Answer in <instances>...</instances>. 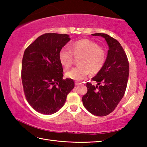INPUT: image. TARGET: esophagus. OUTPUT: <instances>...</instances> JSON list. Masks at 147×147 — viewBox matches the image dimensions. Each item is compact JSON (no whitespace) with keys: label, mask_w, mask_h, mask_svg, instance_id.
I'll list each match as a JSON object with an SVG mask.
<instances>
[{"label":"esophagus","mask_w":147,"mask_h":147,"mask_svg":"<svg viewBox=\"0 0 147 147\" xmlns=\"http://www.w3.org/2000/svg\"><path fill=\"white\" fill-rule=\"evenodd\" d=\"M74 84H75V85L76 86H78V85H80V84H81L82 83L81 82H74Z\"/></svg>","instance_id":"34e87169"}]
</instances>
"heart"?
Returning a JSON list of instances; mask_svg holds the SVG:
<instances>
[{"label": "heart", "instance_id": "heart-1", "mask_svg": "<svg viewBox=\"0 0 147 147\" xmlns=\"http://www.w3.org/2000/svg\"><path fill=\"white\" fill-rule=\"evenodd\" d=\"M79 56V65L76 66L65 74L67 78L74 80H82L90 73L93 74L100 72L105 64L106 53L98 45L88 39L77 41L71 45V49L66 47L59 52V61L63 67L67 69L74 61V56Z\"/></svg>", "mask_w": 147, "mask_h": 147}]
</instances>
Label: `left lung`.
<instances>
[{"label": "left lung", "instance_id": "1", "mask_svg": "<svg viewBox=\"0 0 147 147\" xmlns=\"http://www.w3.org/2000/svg\"><path fill=\"white\" fill-rule=\"evenodd\" d=\"M106 39L109 50L102 70L92 78L94 86L86 84L88 91L82 97L84 106L94 115L102 117L112 112L123 98L127 86L129 62L119 42L106 34L96 33Z\"/></svg>", "mask_w": 147, "mask_h": 147}]
</instances>
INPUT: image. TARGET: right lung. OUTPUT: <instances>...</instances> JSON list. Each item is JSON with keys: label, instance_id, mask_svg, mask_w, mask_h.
Returning <instances> with one entry per match:
<instances>
[{"label": "right lung", "instance_id": "right-lung-1", "mask_svg": "<svg viewBox=\"0 0 147 147\" xmlns=\"http://www.w3.org/2000/svg\"><path fill=\"white\" fill-rule=\"evenodd\" d=\"M71 38L67 34L47 33L38 37L24 51L21 79L26 100L38 112L51 115L65 102L74 88L72 79H63L59 52Z\"/></svg>", "mask_w": 147, "mask_h": 147}]
</instances>
